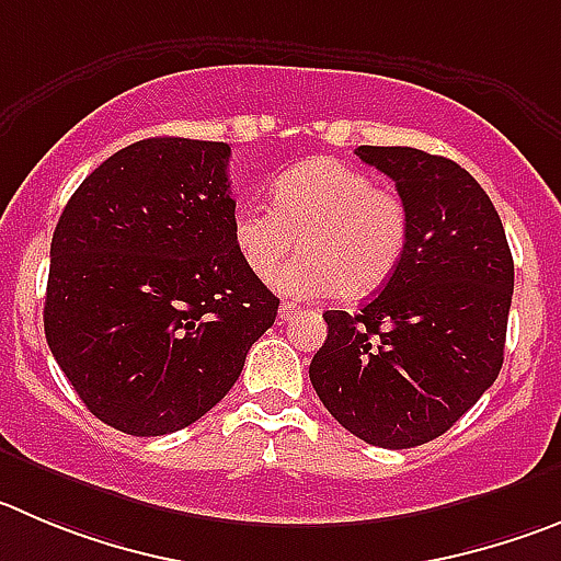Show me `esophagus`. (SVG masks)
Segmentation results:
<instances>
[{"label": "esophagus", "instance_id": "1", "mask_svg": "<svg viewBox=\"0 0 561 561\" xmlns=\"http://www.w3.org/2000/svg\"><path fill=\"white\" fill-rule=\"evenodd\" d=\"M296 316H298L296 305H290V301H282V307H279V318H282V321H290V318H296Z\"/></svg>", "mask_w": 561, "mask_h": 561}]
</instances>
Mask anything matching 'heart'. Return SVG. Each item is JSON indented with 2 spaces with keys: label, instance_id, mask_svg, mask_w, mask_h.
Here are the masks:
<instances>
[{
  "label": "heart",
  "instance_id": "obj_1",
  "mask_svg": "<svg viewBox=\"0 0 561 561\" xmlns=\"http://www.w3.org/2000/svg\"><path fill=\"white\" fill-rule=\"evenodd\" d=\"M234 249L268 279L293 245L301 254L274 276L287 296H368L399 268L410 240V209L390 187L348 162L307 160L279 174L271 207H240L232 218Z\"/></svg>",
  "mask_w": 561,
  "mask_h": 561
}]
</instances>
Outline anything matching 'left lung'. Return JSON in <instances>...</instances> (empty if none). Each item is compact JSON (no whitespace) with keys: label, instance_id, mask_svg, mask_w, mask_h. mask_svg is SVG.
<instances>
[{"label":"left lung","instance_id":"left-lung-1","mask_svg":"<svg viewBox=\"0 0 561 561\" xmlns=\"http://www.w3.org/2000/svg\"><path fill=\"white\" fill-rule=\"evenodd\" d=\"M410 209L399 268L359 312L327 310L310 381L334 421L379 448L454 426L504 365L515 263L479 182L448 157L359 146Z\"/></svg>","mask_w":561,"mask_h":561}]
</instances>
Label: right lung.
I'll use <instances>...</instances> for the list:
<instances>
[{"label": "right lung", "instance_id": "right-lung-1", "mask_svg": "<svg viewBox=\"0 0 561 561\" xmlns=\"http://www.w3.org/2000/svg\"><path fill=\"white\" fill-rule=\"evenodd\" d=\"M229 144L146 138L68 198L44 332L82 404L135 437L196 423L232 390L279 298L234 249Z\"/></svg>", "mask_w": 561, "mask_h": 561}]
</instances>
